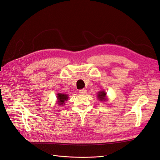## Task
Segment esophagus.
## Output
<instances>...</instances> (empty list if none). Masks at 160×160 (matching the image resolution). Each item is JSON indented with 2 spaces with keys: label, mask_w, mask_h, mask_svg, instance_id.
Wrapping results in <instances>:
<instances>
[{
  "label": "esophagus",
  "mask_w": 160,
  "mask_h": 160,
  "mask_svg": "<svg viewBox=\"0 0 160 160\" xmlns=\"http://www.w3.org/2000/svg\"><path fill=\"white\" fill-rule=\"evenodd\" d=\"M79 93H80V94L84 95V94H86V89H84V88L81 89H80V90H79Z\"/></svg>",
  "instance_id": "obj_1"
}]
</instances>
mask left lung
<instances>
[{
  "mask_svg": "<svg viewBox=\"0 0 160 160\" xmlns=\"http://www.w3.org/2000/svg\"><path fill=\"white\" fill-rule=\"evenodd\" d=\"M106 95H107V93L105 92V91H101V92H98V95H97V98H98V99L100 100V101H105L107 100Z\"/></svg>",
  "mask_w": 160,
  "mask_h": 160,
  "instance_id": "1",
  "label": "left lung"
}]
</instances>
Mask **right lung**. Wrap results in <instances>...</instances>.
<instances>
[{
	"label": "right lung",
	"mask_w": 160,
	"mask_h": 160,
	"mask_svg": "<svg viewBox=\"0 0 160 160\" xmlns=\"http://www.w3.org/2000/svg\"><path fill=\"white\" fill-rule=\"evenodd\" d=\"M58 104L59 105H63L65 103V101H67L68 99V95L63 93H58Z\"/></svg>",
	"instance_id": "obj_1"
}]
</instances>
